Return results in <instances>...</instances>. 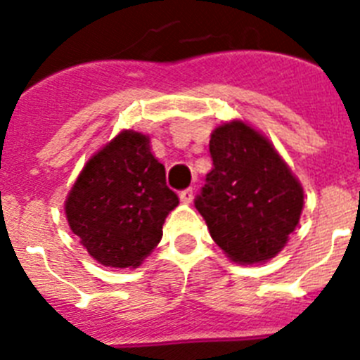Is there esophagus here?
Listing matches in <instances>:
<instances>
[{
    "mask_svg": "<svg viewBox=\"0 0 360 360\" xmlns=\"http://www.w3.org/2000/svg\"><path fill=\"white\" fill-rule=\"evenodd\" d=\"M193 198H195V191H193V187H187V189L180 191V200H182L184 203H191Z\"/></svg>",
    "mask_w": 360,
    "mask_h": 360,
    "instance_id": "obj_1",
    "label": "esophagus"
}]
</instances>
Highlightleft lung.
I'll return each mask as SVG.
<instances>
[{
  "label": "left lung",
  "instance_id": "left-lung-1",
  "mask_svg": "<svg viewBox=\"0 0 360 360\" xmlns=\"http://www.w3.org/2000/svg\"><path fill=\"white\" fill-rule=\"evenodd\" d=\"M212 169L195 198L212 240L232 262L263 263L285 247L303 211V187L274 146L234 120L212 131Z\"/></svg>",
  "mask_w": 360,
  "mask_h": 360
}]
</instances>
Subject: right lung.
<instances>
[{"instance_id":"1","label":"right lung","mask_w":360,"mask_h":360,"mask_svg":"<svg viewBox=\"0 0 360 360\" xmlns=\"http://www.w3.org/2000/svg\"><path fill=\"white\" fill-rule=\"evenodd\" d=\"M176 205L148 136L122 131L88 160L65 209L70 229L91 257L106 266L135 269L158 245L162 225Z\"/></svg>"}]
</instances>
